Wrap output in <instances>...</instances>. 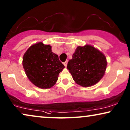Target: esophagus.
<instances>
[{"mask_svg": "<svg viewBox=\"0 0 130 130\" xmlns=\"http://www.w3.org/2000/svg\"><path fill=\"white\" fill-rule=\"evenodd\" d=\"M67 63H68V60H66V61L63 62V65H65V67L67 66Z\"/></svg>", "mask_w": 130, "mask_h": 130, "instance_id": "esophagus-1", "label": "esophagus"}]
</instances>
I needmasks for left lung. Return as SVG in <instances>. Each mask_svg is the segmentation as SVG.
<instances>
[{"mask_svg":"<svg viewBox=\"0 0 130 130\" xmlns=\"http://www.w3.org/2000/svg\"><path fill=\"white\" fill-rule=\"evenodd\" d=\"M106 59L99 51L90 45L78 46L69 60L67 68L76 83L83 87L96 84L103 77Z\"/></svg>","mask_w":130,"mask_h":130,"instance_id":"left-lung-1","label":"left lung"}]
</instances>
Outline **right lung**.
Instances as JSON below:
<instances>
[{
  "mask_svg": "<svg viewBox=\"0 0 130 130\" xmlns=\"http://www.w3.org/2000/svg\"><path fill=\"white\" fill-rule=\"evenodd\" d=\"M22 65L31 82L41 89H49L58 80L65 66L50 45L41 42L32 45L25 53Z\"/></svg>",
  "mask_w": 130,
  "mask_h": 130,
  "instance_id": "1",
  "label": "right lung"
}]
</instances>
